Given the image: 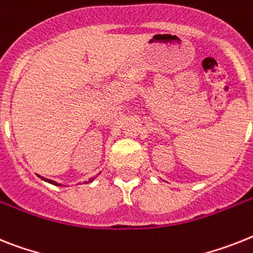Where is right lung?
<instances>
[{"label":"right lung","instance_id":"right-lung-1","mask_svg":"<svg viewBox=\"0 0 253 253\" xmlns=\"http://www.w3.org/2000/svg\"><path fill=\"white\" fill-rule=\"evenodd\" d=\"M40 178L41 179H43V181H46V182H49V183H51V185H55V186H62V185H60V183H58V182H55V181H51V179H49V178H45V177H41V176H39ZM94 179V177L93 178H90L89 179V181H86V182L85 183H89V182H91V181H93Z\"/></svg>","mask_w":253,"mask_h":253}]
</instances>
